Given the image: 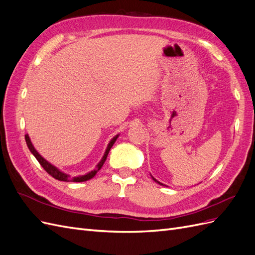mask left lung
<instances>
[{
    "label": "left lung",
    "mask_w": 255,
    "mask_h": 255,
    "mask_svg": "<svg viewBox=\"0 0 255 255\" xmlns=\"http://www.w3.org/2000/svg\"><path fill=\"white\" fill-rule=\"evenodd\" d=\"M152 179H153V180H154V181H155V182H157V183H158V184H159V185H163V184H161V183H159V182H158V181H156V180H155V179H154V177H153V176H152Z\"/></svg>",
    "instance_id": "8db88e82"
}]
</instances>
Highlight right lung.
<instances>
[{"mask_svg": "<svg viewBox=\"0 0 255 255\" xmlns=\"http://www.w3.org/2000/svg\"><path fill=\"white\" fill-rule=\"evenodd\" d=\"M118 137H119V135H116V136L113 138V139L110 141V143H109V145H107L106 151H105V153H104V155H103L102 159L100 160V163L97 165L95 170H92V171H90L89 173L85 174V175L74 176V177H70V175H68V174H66V173H64V172H61V171L59 170V169H57L55 166L51 165L48 160H45V159L40 155V154L36 151V149L34 148V145H33L32 141H30V139H29V137H28L27 134L25 135V141H26V144H27V146H28L29 151L33 153V155L37 158L38 161H39V164L42 166V168L44 169V170L47 171L51 176H53L54 179H56V180H58V181H64V182H85V181H88V180L92 179V177H94V176L97 174V172L100 170V169L102 168L103 164L105 163V160H106V158H107V155H109L111 148L113 146V144L115 143V141L117 140Z\"/></svg>", "mask_w": 255, "mask_h": 255, "instance_id": "obj_1", "label": "right lung"}]
</instances>
